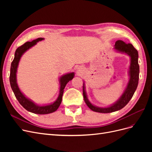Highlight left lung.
I'll return each mask as SVG.
<instances>
[{
	"label": "left lung",
	"mask_w": 152,
	"mask_h": 152,
	"mask_svg": "<svg viewBox=\"0 0 152 152\" xmlns=\"http://www.w3.org/2000/svg\"><path fill=\"white\" fill-rule=\"evenodd\" d=\"M115 50L118 53L128 55L130 57L131 62L129 70V80L126 89L117 102L108 107H98L92 104L87 98L85 90V84H83V96L84 102L91 110L99 113H111L122 109L129 103L134 95L135 91L138 85L140 66L138 65V53L131 44H126L124 41L118 40L116 41L114 45Z\"/></svg>",
	"instance_id": "1"
}]
</instances>
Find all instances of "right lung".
<instances>
[{"label": "right lung", "instance_id": "obj_1", "mask_svg": "<svg viewBox=\"0 0 152 152\" xmlns=\"http://www.w3.org/2000/svg\"><path fill=\"white\" fill-rule=\"evenodd\" d=\"M44 40V38H38L35 40H32L31 42H27L25 43L21 46L17 48L15 54V58H14L13 61L11 63V70H10V81L11 89L15 94L16 99L18 102L21 104V105L26 110L31 113H36V114H48L54 112L56 111L57 109L59 108L60 105L61 101L63 94L64 92V89L67 84L68 82L72 80L73 78L74 77V73H68L66 74L62 75L59 78V93L58 97L54 102L48 104L44 105H38L35 104L34 102H32L31 99L28 98L25 96V94L20 91L19 87L17 84V79H16V73L18 70V66L19 65V62L20 59L26 50H28L29 49L34 46L39 41H42Z\"/></svg>", "mask_w": 152, "mask_h": 152}]
</instances>
